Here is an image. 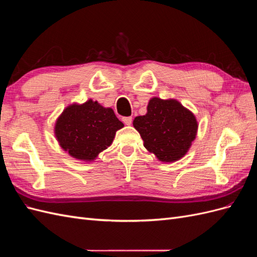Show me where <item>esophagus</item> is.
Returning <instances> with one entry per match:
<instances>
[{"instance_id": "34e87169", "label": "esophagus", "mask_w": 257, "mask_h": 257, "mask_svg": "<svg viewBox=\"0 0 257 257\" xmlns=\"http://www.w3.org/2000/svg\"><path fill=\"white\" fill-rule=\"evenodd\" d=\"M122 121L124 122V124H126V125H131L133 119H132V116H124V118H122Z\"/></svg>"}]
</instances>
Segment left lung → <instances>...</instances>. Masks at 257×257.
<instances>
[{
	"label": "left lung",
	"mask_w": 257,
	"mask_h": 257,
	"mask_svg": "<svg viewBox=\"0 0 257 257\" xmlns=\"http://www.w3.org/2000/svg\"><path fill=\"white\" fill-rule=\"evenodd\" d=\"M133 125L141 134L146 149L164 163L184 157L198 127L195 115L178 100L159 97L149 100L147 113L136 116Z\"/></svg>",
	"instance_id": "obj_1"
}]
</instances>
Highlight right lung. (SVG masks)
Wrapping results in <instances>:
<instances>
[{"label":"right lung","mask_w":257,"mask_h":257,"mask_svg":"<svg viewBox=\"0 0 257 257\" xmlns=\"http://www.w3.org/2000/svg\"><path fill=\"white\" fill-rule=\"evenodd\" d=\"M123 126L111 108L89 99L66 107L56 122L54 134L71 157L90 162L111 145L115 132Z\"/></svg>","instance_id":"add662e5"}]
</instances>
